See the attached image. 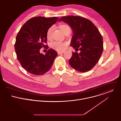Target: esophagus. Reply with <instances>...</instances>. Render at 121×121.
Listing matches in <instances>:
<instances>
[{"label": "esophagus", "instance_id": "34e87169", "mask_svg": "<svg viewBox=\"0 0 121 121\" xmlns=\"http://www.w3.org/2000/svg\"><path fill=\"white\" fill-rule=\"evenodd\" d=\"M57 53H58V55L62 54H63V53H64V52H63V51H62V52H58Z\"/></svg>", "mask_w": 121, "mask_h": 121}]
</instances>
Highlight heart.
<instances>
[{"mask_svg": "<svg viewBox=\"0 0 121 121\" xmlns=\"http://www.w3.org/2000/svg\"><path fill=\"white\" fill-rule=\"evenodd\" d=\"M60 29L65 34V33L66 32V31L67 30H70L69 27L66 25H61L60 26ZM54 30V27L52 26L51 27L47 30V39H49L51 38L52 34L53 32V30ZM51 47L53 49L59 51L61 52L63 51L66 46V43L60 42H54L52 43L51 44Z\"/></svg>", "mask_w": 121, "mask_h": 121, "instance_id": "b5f03b06", "label": "heart"}]
</instances>
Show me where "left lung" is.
<instances>
[{"label":"left lung","instance_id":"8db88e82","mask_svg":"<svg viewBox=\"0 0 121 121\" xmlns=\"http://www.w3.org/2000/svg\"><path fill=\"white\" fill-rule=\"evenodd\" d=\"M71 27L73 35L70 45L80 53L72 52L69 64L74 69L85 72L96 65L102 53L103 38L99 30L90 20L80 16H67L61 18Z\"/></svg>","mask_w":121,"mask_h":121}]
</instances>
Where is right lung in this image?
<instances>
[{
    "instance_id": "add662e5",
    "label": "right lung",
    "mask_w": 121,
    "mask_h": 121,
    "mask_svg": "<svg viewBox=\"0 0 121 121\" xmlns=\"http://www.w3.org/2000/svg\"><path fill=\"white\" fill-rule=\"evenodd\" d=\"M58 19L57 17H34L24 23L17 34L14 46L17 58L28 72L42 75L52 66L57 52L51 48L43 55L40 50L48 47L44 44L47 41V30Z\"/></svg>"
}]
</instances>
